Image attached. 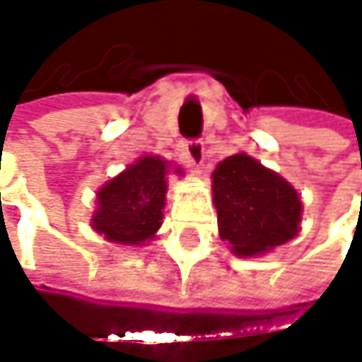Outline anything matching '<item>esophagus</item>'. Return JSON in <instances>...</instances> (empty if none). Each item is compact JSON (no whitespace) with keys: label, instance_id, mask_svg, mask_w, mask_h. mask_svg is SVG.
Wrapping results in <instances>:
<instances>
[{"label":"esophagus","instance_id":"esophagus-1","mask_svg":"<svg viewBox=\"0 0 362 362\" xmlns=\"http://www.w3.org/2000/svg\"><path fill=\"white\" fill-rule=\"evenodd\" d=\"M184 155H186L188 163L199 170L203 165V159H205V142L203 140H190V142H186Z\"/></svg>","mask_w":362,"mask_h":362}]
</instances>
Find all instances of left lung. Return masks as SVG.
I'll return each mask as SVG.
<instances>
[{
  "mask_svg": "<svg viewBox=\"0 0 362 362\" xmlns=\"http://www.w3.org/2000/svg\"><path fill=\"white\" fill-rule=\"evenodd\" d=\"M220 237L237 255H259L300 233L302 201L296 188L239 153L220 161L211 174Z\"/></svg>",
  "mask_w": 362,
  "mask_h": 362,
  "instance_id": "obj_1",
  "label": "left lung"
}]
</instances>
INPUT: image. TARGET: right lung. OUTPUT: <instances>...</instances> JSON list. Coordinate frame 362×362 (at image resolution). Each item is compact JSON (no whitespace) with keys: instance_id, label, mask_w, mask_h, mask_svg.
I'll list each match as a JSON object with an SVG mask.
<instances>
[{"instance_id":"1","label":"right lung","mask_w":362,"mask_h":362,"mask_svg":"<svg viewBox=\"0 0 362 362\" xmlns=\"http://www.w3.org/2000/svg\"><path fill=\"white\" fill-rule=\"evenodd\" d=\"M168 172V161L146 155L107 182L96 194L98 209L92 216V228L119 245L151 241L163 220Z\"/></svg>"}]
</instances>
